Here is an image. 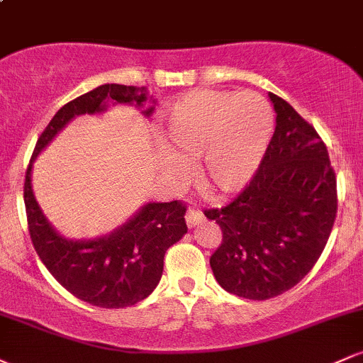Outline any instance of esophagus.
I'll list each match as a JSON object with an SVG mask.
<instances>
[{"mask_svg":"<svg viewBox=\"0 0 363 363\" xmlns=\"http://www.w3.org/2000/svg\"><path fill=\"white\" fill-rule=\"evenodd\" d=\"M205 220V216H203L201 210H198V208H191L189 211H187L186 215V222L189 227H196V225H199Z\"/></svg>","mask_w":363,"mask_h":363,"instance_id":"obj_1","label":"esophagus"}]
</instances>
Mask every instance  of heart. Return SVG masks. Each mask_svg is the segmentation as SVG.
Wrapping results in <instances>:
<instances>
[{
  "mask_svg": "<svg viewBox=\"0 0 363 363\" xmlns=\"http://www.w3.org/2000/svg\"><path fill=\"white\" fill-rule=\"evenodd\" d=\"M273 112L252 91L193 90L165 112L164 141L169 152L162 165L174 181L189 176L191 162L199 160L203 186L228 194L249 184L268 148Z\"/></svg>",
  "mask_w": 363,
  "mask_h": 363,
  "instance_id": "1",
  "label": "heart"
}]
</instances>
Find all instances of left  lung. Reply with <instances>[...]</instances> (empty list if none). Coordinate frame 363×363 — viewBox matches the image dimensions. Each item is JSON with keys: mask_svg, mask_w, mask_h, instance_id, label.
Returning <instances> with one entry per match:
<instances>
[{"mask_svg": "<svg viewBox=\"0 0 363 363\" xmlns=\"http://www.w3.org/2000/svg\"><path fill=\"white\" fill-rule=\"evenodd\" d=\"M277 128L249 184L205 210L222 228L210 266L220 286L249 301L290 290L323 254L338 210L336 174L314 126L269 94Z\"/></svg>", "mask_w": 363, "mask_h": 363, "instance_id": "left-lung-1", "label": "left lung"}]
</instances>
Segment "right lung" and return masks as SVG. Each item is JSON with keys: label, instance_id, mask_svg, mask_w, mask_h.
I'll use <instances>...</instances> for the list:
<instances>
[{"label": "right lung", "instance_id": "right-lung-1", "mask_svg": "<svg viewBox=\"0 0 363 363\" xmlns=\"http://www.w3.org/2000/svg\"><path fill=\"white\" fill-rule=\"evenodd\" d=\"M147 90L107 83L65 104L37 140L25 172L23 201L28 234L49 273L80 301L104 309H124L147 298L160 281L165 251L187 232L182 201L148 203L126 225L95 240H68L49 225L30 184L32 162L68 121L107 109V102L143 106ZM145 114L150 116V112Z\"/></svg>", "mask_w": 363, "mask_h": 363}]
</instances>
